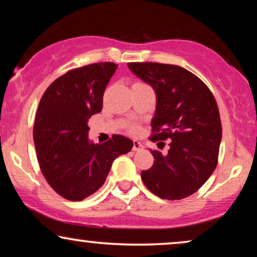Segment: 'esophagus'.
Returning a JSON list of instances; mask_svg holds the SVG:
<instances>
[{
    "label": "esophagus",
    "instance_id": "esophagus-1",
    "mask_svg": "<svg viewBox=\"0 0 257 257\" xmlns=\"http://www.w3.org/2000/svg\"><path fill=\"white\" fill-rule=\"evenodd\" d=\"M144 149V146L142 145V144H140L138 140H135V142H133V147H132V150L135 151H142Z\"/></svg>",
    "mask_w": 257,
    "mask_h": 257
}]
</instances>
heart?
Returning a JSON list of instances; mask_svg holds the SVG:
<instances>
[{
	"mask_svg": "<svg viewBox=\"0 0 257 257\" xmlns=\"http://www.w3.org/2000/svg\"><path fill=\"white\" fill-rule=\"evenodd\" d=\"M137 84H140V83H137ZM132 131H133V132L137 131V127H132Z\"/></svg>",
	"mask_w": 257,
	"mask_h": 257,
	"instance_id": "1",
	"label": "heart"
}]
</instances>
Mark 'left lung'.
<instances>
[{
  "instance_id": "8db88e82",
  "label": "left lung",
  "mask_w": 257,
  "mask_h": 257,
  "mask_svg": "<svg viewBox=\"0 0 257 257\" xmlns=\"http://www.w3.org/2000/svg\"><path fill=\"white\" fill-rule=\"evenodd\" d=\"M127 65L157 94L151 140L170 139L166 154L151 151L154 163L142 172L144 184L161 199L187 198L217 165L222 127L215 98L201 79L181 66L151 62Z\"/></svg>"
}]
</instances>
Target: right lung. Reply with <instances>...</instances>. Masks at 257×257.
<instances>
[{
    "instance_id": "add662e5",
    "label": "right lung",
    "mask_w": 257,
    "mask_h": 257,
    "mask_svg": "<svg viewBox=\"0 0 257 257\" xmlns=\"http://www.w3.org/2000/svg\"><path fill=\"white\" fill-rule=\"evenodd\" d=\"M114 63L70 70L51 83L38 105L34 126L37 159L45 180L70 201H82L104 185L112 163L133 142L113 135L103 144L89 139V119L103 108Z\"/></svg>"
}]
</instances>
